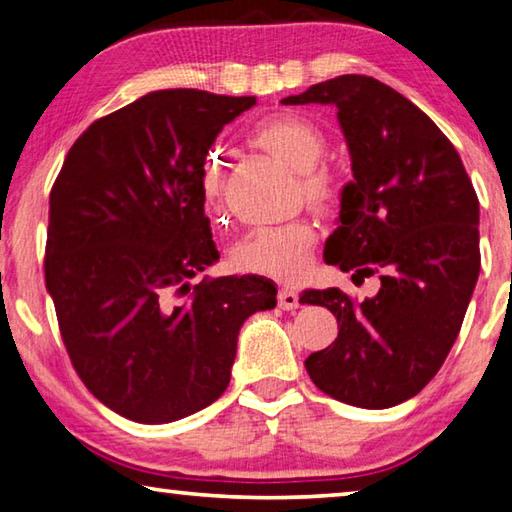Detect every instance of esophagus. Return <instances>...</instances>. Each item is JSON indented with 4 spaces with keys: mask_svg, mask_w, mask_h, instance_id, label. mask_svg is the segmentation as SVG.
<instances>
[{
    "mask_svg": "<svg viewBox=\"0 0 512 512\" xmlns=\"http://www.w3.org/2000/svg\"><path fill=\"white\" fill-rule=\"evenodd\" d=\"M277 305H280V309H284V311L298 309V305H300L298 293L291 291V289H282L280 296H277Z\"/></svg>",
    "mask_w": 512,
    "mask_h": 512,
    "instance_id": "obj_1",
    "label": "esophagus"
}]
</instances>
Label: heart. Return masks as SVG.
I'll return each instance as SVG.
<instances>
[{
  "instance_id": "heart-1",
  "label": "heart",
  "mask_w": 512,
  "mask_h": 512,
  "mask_svg": "<svg viewBox=\"0 0 512 512\" xmlns=\"http://www.w3.org/2000/svg\"><path fill=\"white\" fill-rule=\"evenodd\" d=\"M253 149L264 151L273 158L287 162L300 171V196L318 214L336 212L341 201V189L336 178L320 160L327 153V137L305 117L271 115L259 119L246 135ZM225 169L219 155H210L201 171L203 201L210 210H219L223 201ZM318 244L316 228L305 219L277 225V228L257 230L230 250V262L241 273L268 277L280 284H293L309 271Z\"/></svg>"
}]
</instances>
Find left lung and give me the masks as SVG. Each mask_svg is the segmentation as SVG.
<instances>
[{"mask_svg": "<svg viewBox=\"0 0 512 512\" xmlns=\"http://www.w3.org/2000/svg\"><path fill=\"white\" fill-rule=\"evenodd\" d=\"M282 103L339 110L352 183L325 259L352 282L379 277L377 296L361 302L341 289L302 293V305L327 307L339 323L305 368L334 400L388 409L436 377L461 332L481 268L479 198L445 133L372 76H336Z\"/></svg>", "mask_w": 512, "mask_h": 512, "instance_id": "left-lung-1", "label": "left lung"}]
</instances>
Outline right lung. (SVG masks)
Masks as SVG:
<instances>
[{"label": "right lung", "instance_id": "right-lung-1", "mask_svg": "<svg viewBox=\"0 0 512 512\" xmlns=\"http://www.w3.org/2000/svg\"><path fill=\"white\" fill-rule=\"evenodd\" d=\"M255 97L158 90L88 126L49 194L45 282L76 375L124 418L162 424L219 400L248 316L273 309L257 275L219 259L201 171Z\"/></svg>", "mask_w": 512, "mask_h": 512}]
</instances>
